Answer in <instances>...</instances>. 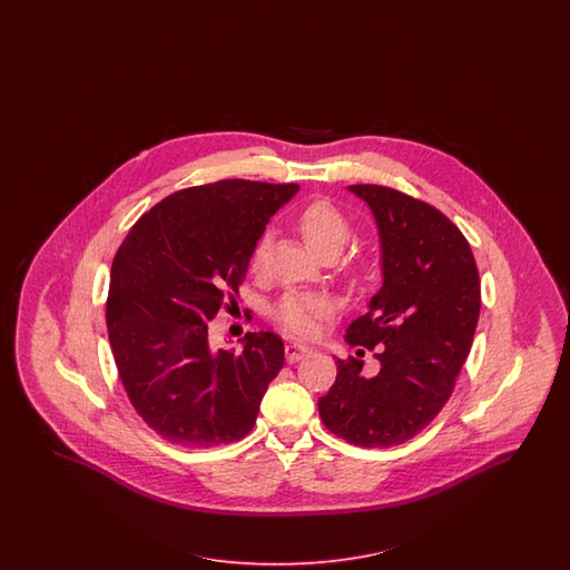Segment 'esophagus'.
I'll list each match as a JSON object with an SVG mask.
<instances>
[{"instance_id": "34e87169", "label": "esophagus", "mask_w": 570, "mask_h": 570, "mask_svg": "<svg viewBox=\"0 0 570 570\" xmlns=\"http://www.w3.org/2000/svg\"><path fill=\"white\" fill-rule=\"evenodd\" d=\"M311 353H313V351H311L309 346L298 345V343H291V345L286 346V362H301V360L309 357Z\"/></svg>"}]
</instances>
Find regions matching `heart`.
I'll return each mask as SVG.
<instances>
[{
	"label": "heart",
	"mask_w": 570,
	"mask_h": 570,
	"mask_svg": "<svg viewBox=\"0 0 570 570\" xmlns=\"http://www.w3.org/2000/svg\"><path fill=\"white\" fill-rule=\"evenodd\" d=\"M296 227L311 248L324 255H338L351 240V224L345 215L328 200H315L301 208L296 215ZM267 253V238L257 244L253 253V267L257 269ZM332 313V303L320 294H286L277 305L276 317L279 326L296 336H311L320 330V322Z\"/></svg>",
	"instance_id": "b5f03b06"
}]
</instances>
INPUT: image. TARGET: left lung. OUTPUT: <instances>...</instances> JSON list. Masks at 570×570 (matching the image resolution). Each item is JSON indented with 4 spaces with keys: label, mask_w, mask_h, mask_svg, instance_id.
Instances as JSON below:
<instances>
[{
    "label": "left lung",
    "mask_w": 570,
    "mask_h": 570,
    "mask_svg": "<svg viewBox=\"0 0 570 570\" xmlns=\"http://www.w3.org/2000/svg\"><path fill=\"white\" fill-rule=\"evenodd\" d=\"M379 227L382 286L346 328L351 345H380V372L336 362L320 397L330 432L357 448H393L426 429L453 393L481 313L470 244L436 208L384 186H348Z\"/></svg>",
    "instance_id": "obj_1"
}]
</instances>
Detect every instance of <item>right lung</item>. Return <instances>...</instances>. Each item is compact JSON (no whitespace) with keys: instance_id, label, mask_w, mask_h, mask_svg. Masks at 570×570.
<instances>
[{"instance_id":"1","label":"right lung","mask_w":570,"mask_h":570,"mask_svg":"<svg viewBox=\"0 0 570 570\" xmlns=\"http://www.w3.org/2000/svg\"><path fill=\"white\" fill-rule=\"evenodd\" d=\"M296 184L224 179L179 190L139 217L110 269L108 338L141 420L179 448H217L253 431L284 365L274 332L215 348L208 322L240 288L265 225Z\"/></svg>"}]
</instances>
